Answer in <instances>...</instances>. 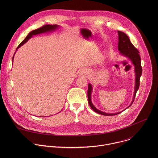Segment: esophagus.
I'll return each instance as SVG.
<instances>
[{"label":"esophagus","mask_w":158,"mask_h":158,"mask_svg":"<svg viewBox=\"0 0 158 158\" xmlns=\"http://www.w3.org/2000/svg\"><path fill=\"white\" fill-rule=\"evenodd\" d=\"M87 73H88V72L87 71V70H82V71H81V73H82V74H87Z\"/></svg>","instance_id":"obj_1"}]
</instances>
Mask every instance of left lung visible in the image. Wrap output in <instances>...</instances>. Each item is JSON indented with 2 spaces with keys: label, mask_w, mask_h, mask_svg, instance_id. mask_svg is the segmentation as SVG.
Returning <instances> with one entry per match:
<instances>
[{
  "label": "left lung",
  "mask_w": 158,
  "mask_h": 158,
  "mask_svg": "<svg viewBox=\"0 0 158 158\" xmlns=\"http://www.w3.org/2000/svg\"><path fill=\"white\" fill-rule=\"evenodd\" d=\"M118 50L119 51L120 54L122 56L127 57L129 59L132 64L134 66V72H135V87H134V95L132 102L131 104L127 107H129L134 102L135 96H136V94L138 91V90L139 87V79L141 77V76L142 74V67H141V57L139 54V51L138 49L135 48L133 44L130 41V39H129V37L123 32L118 31ZM93 91V87L91 84H88V90H87V98H88V102L89 106H91V109L95 111L98 114L104 115V116H114L117 115L121 113V112H116V113H106V112H102L99 109H98L92 103L91 101V93ZM126 108L125 109H126ZM123 110L122 111L125 110Z\"/></svg>",
  "instance_id": "obj_1"
}]
</instances>
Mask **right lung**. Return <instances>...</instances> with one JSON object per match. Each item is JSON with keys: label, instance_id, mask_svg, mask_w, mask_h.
I'll list each match as a JSON object with an SVG mask.
<instances>
[{"label": "right lung", "instance_id": "add662e5", "mask_svg": "<svg viewBox=\"0 0 158 158\" xmlns=\"http://www.w3.org/2000/svg\"><path fill=\"white\" fill-rule=\"evenodd\" d=\"M59 27H60V26H58V25H49V24H48V25H45V26H42V27H40V28H39L37 29H35V30H34V31L30 32L29 34L27 35V36L23 40V41H22L19 45L17 48L16 49V51L17 50V49H19L20 47H21L22 45L24 44L26 42H27L29 40V39H31L33 35H37V34H43V33H46V32H52V31H54L57 29ZM15 53H14V54H15ZM14 57V55L13 58H12V62H13Z\"/></svg>", "mask_w": 158, "mask_h": 158}]
</instances>
